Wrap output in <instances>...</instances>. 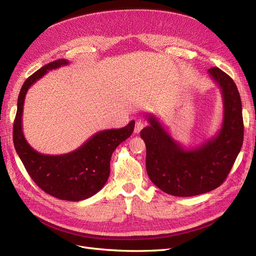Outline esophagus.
Listing matches in <instances>:
<instances>
[{
    "label": "esophagus",
    "instance_id": "1",
    "mask_svg": "<svg viewBox=\"0 0 256 256\" xmlns=\"http://www.w3.org/2000/svg\"><path fill=\"white\" fill-rule=\"evenodd\" d=\"M145 127V122H142V120H138L136 124V128H134V132L136 134H138L140 131Z\"/></svg>",
    "mask_w": 256,
    "mask_h": 256
}]
</instances>
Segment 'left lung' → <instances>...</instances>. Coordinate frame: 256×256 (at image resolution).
Instances as JSON below:
<instances>
[{"label": "left lung", "mask_w": 256, "mask_h": 256, "mask_svg": "<svg viewBox=\"0 0 256 256\" xmlns=\"http://www.w3.org/2000/svg\"><path fill=\"white\" fill-rule=\"evenodd\" d=\"M223 99V122L212 138L187 150L148 115L150 126L141 131L146 145V171L166 193L193 196L218 188L228 177L244 142L242 106L233 79L218 67L208 69Z\"/></svg>", "instance_id": "obj_1"}]
</instances>
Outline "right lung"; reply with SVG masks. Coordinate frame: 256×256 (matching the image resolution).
Masks as SVG:
<instances>
[{
    "mask_svg": "<svg viewBox=\"0 0 256 256\" xmlns=\"http://www.w3.org/2000/svg\"><path fill=\"white\" fill-rule=\"evenodd\" d=\"M67 60H56L44 65L23 83L18 97L14 122V145L30 178L42 191L64 200H82L102 190L110 175L112 154L134 129V120L120 129L102 130L95 134L78 150L51 156L36 152L26 142L22 131V113L28 90L48 70L65 66Z\"/></svg>",
    "mask_w": 256,
    "mask_h": 256,
    "instance_id": "right-lung-1",
    "label": "right lung"
}]
</instances>
